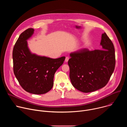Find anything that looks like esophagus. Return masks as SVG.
Instances as JSON below:
<instances>
[{"instance_id":"1","label":"esophagus","mask_w":127,"mask_h":127,"mask_svg":"<svg viewBox=\"0 0 127 127\" xmlns=\"http://www.w3.org/2000/svg\"><path fill=\"white\" fill-rule=\"evenodd\" d=\"M69 59V58L68 57H66V58H65V62H67L68 61Z\"/></svg>"}]
</instances>
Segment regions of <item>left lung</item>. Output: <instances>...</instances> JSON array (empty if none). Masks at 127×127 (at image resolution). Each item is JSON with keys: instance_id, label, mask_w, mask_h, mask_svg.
<instances>
[{"instance_id": "1", "label": "left lung", "mask_w": 127, "mask_h": 127, "mask_svg": "<svg viewBox=\"0 0 127 127\" xmlns=\"http://www.w3.org/2000/svg\"><path fill=\"white\" fill-rule=\"evenodd\" d=\"M101 50L83 49L70 54L68 62L71 83L79 91L88 93L105 86L114 72V44L105 32L101 35Z\"/></svg>"}]
</instances>
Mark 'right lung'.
<instances>
[{
	"label": "right lung",
	"mask_w": 127,
	"mask_h": 127,
	"mask_svg": "<svg viewBox=\"0 0 127 127\" xmlns=\"http://www.w3.org/2000/svg\"><path fill=\"white\" fill-rule=\"evenodd\" d=\"M33 32L32 28L26 30L16 42L12 52L13 72L20 84L26 92L42 95L53 87L54 74L63 64L65 57L52 59L32 53L27 40Z\"/></svg>",
	"instance_id": "1"
}]
</instances>
